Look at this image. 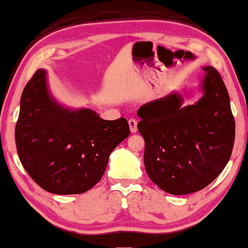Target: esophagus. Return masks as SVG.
<instances>
[{
    "label": "esophagus",
    "instance_id": "34e87169",
    "mask_svg": "<svg viewBox=\"0 0 248 248\" xmlns=\"http://www.w3.org/2000/svg\"><path fill=\"white\" fill-rule=\"evenodd\" d=\"M128 123H129V128H130V131L132 132V134L137 132V121H136L135 119H130Z\"/></svg>",
    "mask_w": 248,
    "mask_h": 248
}]
</instances>
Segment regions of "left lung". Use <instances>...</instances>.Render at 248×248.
I'll use <instances>...</instances> for the list:
<instances>
[{
    "mask_svg": "<svg viewBox=\"0 0 248 248\" xmlns=\"http://www.w3.org/2000/svg\"><path fill=\"white\" fill-rule=\"evenodd\" d=\"M198 102L183 106L179 92L139 108L137 127L145 140L144 164L149 179L174 195L209 186L232 156L235 119L229 94L212 66L203 67Z\"/></svg>",
    "mask_w": 248,
    "mask_h": 248,
    "instance_id": "1",
    "label": "left lung"
}]
</instances>
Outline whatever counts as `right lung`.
<instances>
[{"mask_svg":"<svg viewBox=\"0 0 248 248\" xmlns=\"http://www.w3.org/2000/svg\"><path fill=\"white\" fill-rule=\"evenodd\" d=\"M130 134L124 118L103 120L91 109L59 104L38 69L21 95L16 125L20 162L40 187L55 194H79L102 179L111 152Z\"/></svg>","mask_w":248,"mask_h":248,"instance_id":"1","label":"right lung"}]
</instances>
